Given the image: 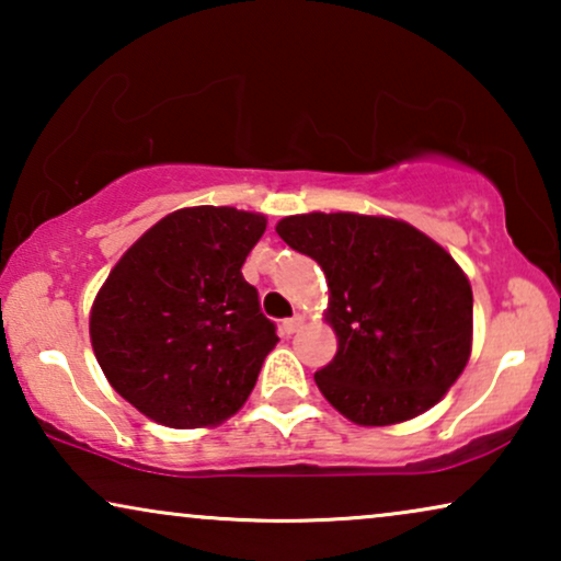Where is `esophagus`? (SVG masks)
Instances as JSON below:
<instances>
[{"label": "esophagus", "mask_w": 561, "mask_h": 561, "mask_svg": "<svg viewBox=\"0 0 561 561\" xmlns=\"http://www.w3.org/2000/svg\"><path fill=\"white\" fill-rule=\"evenodd\" d=\"M304 327V317H301V313H296V317L294 319H286V321H283V334H296L298 332V329H301Z\"/></svg>", "instance_id": "34e87169"}]
</instances>
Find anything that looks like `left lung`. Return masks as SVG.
<instances>
[{"mask_svg":"<svg viewBox=\"0 0 561 561\" xmlns=\"http://www.w3.org/2000/svg\"><path fill=\"white\" fill-rule=\"evenodd\" d=\"M275 232L327 275L336 355L313 380L344 419L393 426L447 396L472 352V288L439 242L352 211L294 214Z\"/></svg>","mask_w":561,"mask_h":561,"instance_id":"1","label":"left lung"}]
</instances>
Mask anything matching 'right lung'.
I'll return each instance as SVG.
<instances>
[{
  "label": "right lung",
  "instance_id": "1",
  "mask_svg": "<svg viewBox=\"0 0 561 561\" xmlns=\"http://www.w3.org/2000/svg\"><path fill=\"white\" fill-rule=\"evenodd\" d=\"M265 214L186 206L152 225L112 267L89 313L110 386L171 428H211L234 416L278 344L242 278Z\"/></svg>",
  "mask_w": 561,
  "mask_h": 561
}]
</instances>
